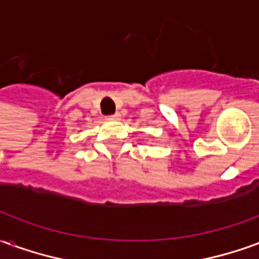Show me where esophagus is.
<instances>
[{
  "instance_id": "esophagus-1",
  "label": "esophagus",
  "mask_w": 259,
  "mask_h": 259,
  "mask_svg": "<svg viewBox=\"0 0 259 259\" xmlns=\"http://www.w3.org/2000/svg\"><path fill=\"white\" fill-rule=\"evenodd\" d=\"M109 120H119L120 119V113H115V115H111V116H108Z\"/></svg>"
}]
</instances>
